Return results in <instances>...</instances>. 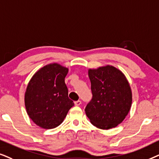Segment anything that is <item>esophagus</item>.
<instances>
[{"label": "esophagus", "mask_w": 159, "mask_h": 159, "mask_svg": "<svg viewBox=\"0 0 159 159\" xmlns=\"http://www.w3.org/2000/svg\"><path fill=\"white\" fill-rule=\"evenodd\" d=\"M81 104V100H77L75 102V105H76V106H79Z\"/></svg>", "instance_id": "34e87169"}]
</instances>
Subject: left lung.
Listing matches in <instances>:
<instances>
[{
	"label": "left lung",
	"instance_id": "1",
	"mask_svg": "<svg viewBox=\"0 0 159 159\" xmlns=\"http://www.w3.org/2000/svg\"><path fill=\"white\" fill-rule=\"evenodd\" d=\"M92 99L85 108L92 124L101 129L117 126L128 115L132 94L126 76L111 65L89 69Z\"/></svg>",
	"mask_w": 159,
	"mask_h": 159
}]
</instances>
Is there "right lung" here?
Wrapping results in <instances>:
<instances>
[{
    "mask_svg": "<svg viewBox=\"0 0 159 159\" xmlns=\"http://www.w3.org/2000/svg\"><path fill=\"white\" fill-rule=\"evenodd\" d=\"M68 68L57 63L46 65L34 74L25 94L27 115L43 129H54L62 124L74 105L69 99L65 78Z\"/></svg>",
    "mask_w": 159,
    "mask_h": 159,
    "instance_id": "right-lung-1",
    "label": "right lung"
}]
</instances>
